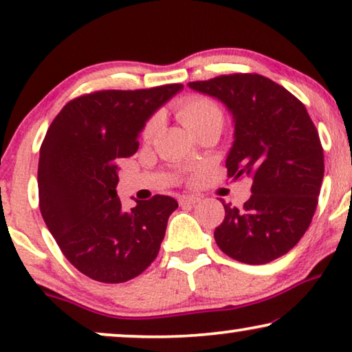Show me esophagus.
<instances>
[{"mask_svg": "<svg viewBox=\"0 0 352 352\" xmlns=\"http://www.w3.org/2000/svg\"><path fill=\"white\" fill-rule=\"evenodd\" d=\"M200 201L199 195H182L179 197V205L186 206V205H195Z\"/></svg>", "mask_w": 352, "mask_h": 352, "instance_id": "34e87169", "label": "esophagus"}]
</instances>
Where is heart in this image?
I'll return each mask as SVG.
<instances>
[{
  "label": "heart",
  "instance_id": "1",
  "mask_svg": "<svg viewBox=\"0 0 352 352\" xmlns=\"http://www.w3.org/2000/svg\"><path fill=\"white\" fill-rule=\"evenodd\" d=\"M177 118L184 126L189 129L190 133L199 131L200 128L206 126V124H223L224 115L219 105L213 102L211 99L200 98V96H194V98H187L177 104L176 109ZM157 129V120H151L146 124L142 131L144 139H151Z\"/></svg>",
  "mask_w": 352,
  "mask_h": 352
}]
</instances>
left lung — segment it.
<instances>
[{
    "mask_svg": "<svg viewBox=\"0 0 352 352\" xmlns=\"http://www.w3.org/2000/svg\"><path fill=\"white\" fill-rule=\"evenodd\" d=\"M189 88L221 100L232 113L228 176L253 181L242 208L223 204L216 243L245 264L283 256L309 228L324 179V148L306 107L258 74L221 75Z\"/></svg>",
    "mask_w": 352,
    "mask_h": 352,
    "instance_id": "1",
    "label": "left lung"
}]
</instances>
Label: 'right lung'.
I'll use <instances>...</instances> for the list:
<instances>
[{"instance_id": "1", "label": "right lung", "mask_w": 352, "mask_h": 352, "mask_svg": "<svg viewBox=\"0 0 352 352\" xmlns=\"http://www.w3.org/2000/svg\"><path fill=\"white\" fill-rule=\"evenodd\" d=\"M182 88L96 91L65 104L47 128L38 163L41 216L64 256L93 280H131L157 258L177 201L155 195L124 211L117 162L136 153L147 120Z\"/></svg>"}]
</instances>
